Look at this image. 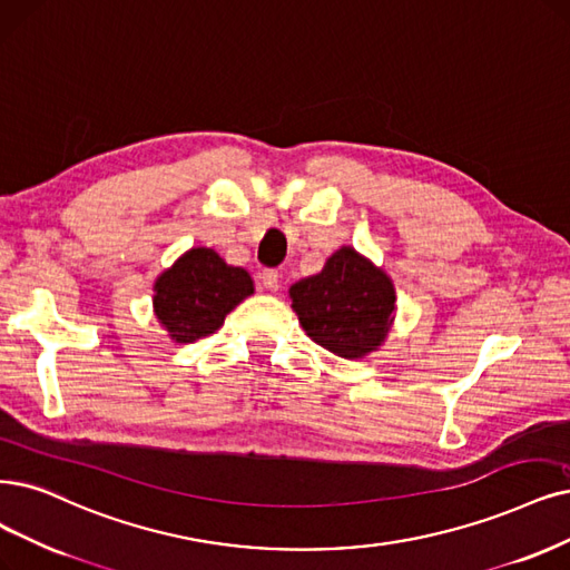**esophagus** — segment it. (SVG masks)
Listing matches in <instances>:
<instances>
[{"label": "esophagus", "mask_w": 570, "mask_h": 570, "mask_svg": "<svg viewBox=\"0 0 570 570\" xmlns=\"http://www.w3.org/2000/svg\"><path fill=\"white\" fill-rule=\"evenodd\" d=\"M261 282H263V288L269 291V293H277L279 291V274H277V269H263Z\"/></svg>", "instance_id": "obj_1"}]
</instances>
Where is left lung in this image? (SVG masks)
Returning <instances> with one entry per match:
<instances>
[{"instance_id":"obj_1","label":"left lung","mask_w":570,"mask_h":570,"mask_svg":"<svg viewBox=\"0 0 570 570\" xmlns=\"http://www.w3.org/2000/svg\"><path fill=\"white\" fill-rule=\"evenodd\" d=\"M288 296L309 338L345 360L381 347L394 322L392 279L352 246L335 250L320 274L293 284Z\"/></svg>"}]
</instances>
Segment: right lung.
<instances>
[{"label":"right lung","instance_id":"obj_1","mask_svg":"<svg viewBox=\"0 0 570 570\" xmlns=\"http://www.w3.org/2000/svg\"><path fill=\"white\" fill-rule=\"evenodd\" d=\"M253 293L250 274L227 265L214 248H189L155 282V314L176 343L218 331L227 314Z\"/></svg>","mask_w":570,"mask_h":570}]
</instances>
